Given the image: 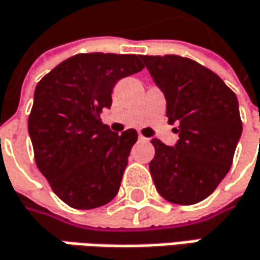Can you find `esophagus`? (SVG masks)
Wrapping results in <instances>:
<instances>
[{
    "label": "esophagus",
    "mask_w": 260,
    "mask_h": 260,
    "mask_svg": "<svg viewBox=\"0 0 260 260\" xmlns=\"http://www.w3.org/2000/svg\"><path fill=\"white\" fill-rule=\"evenodd\" d=\"M138 138H140L141 141H148V138H147V137H144L143 134H140V135H138Z\"/></svg>",
    "instance_id": "1"
}]
</instances>
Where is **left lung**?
<instances>
[{
  "label": "left lung",
  "instance_id": "1",
  "mask_svg": "<svg viewBox=\"0 0 260 260\" xmlns=\"http://www.w3.org/2000/svg\"><path fill=\"white\" fill-rule=\"evenodd\" d=\"M144 66L166 99V116L179 135L175 147L153 138L150 172L156 190L175 205L209 197L228 174L241 137L236 94L221 78L179 55H143Z\"/></svg>",
  "mask_w": 260,
  "mask_h": 260
}]
</instances>
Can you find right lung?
<instances>
[{"label":"right lung","instance_id":"add662e5","mask_svg":"<svg viewBox=\"0 0 260 260\" xmlns=\"http://www.w3.org/2000/svg\"><path fill=\"white\" fill-rule=\"evenodd\" d=\"M144 69L135 54H76L37 85L27 120L35 161L66 205L95 209L115 199L135 129L112 132L101 122L116 82Z\"/></svg>","mask_w":260,"mask_h":260}]
</instances>
